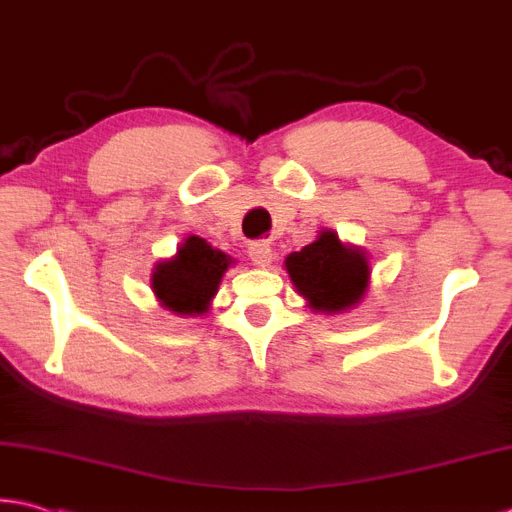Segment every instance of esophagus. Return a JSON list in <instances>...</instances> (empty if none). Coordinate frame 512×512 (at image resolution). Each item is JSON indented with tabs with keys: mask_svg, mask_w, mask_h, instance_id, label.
<instances>
[{
	"mask_svg": "<svg viewBox=\"0 0 512 512\" xmlns=\"http://www.w3.org/2000/svg\"><path fill=\"white\" fill-rule=\"evenodd\" d=\"M248 257L255 266H262V269H266V266H271V262H273V248L266 241H255V243H250Z\"/></svg>",
	"mask_w": 512,
	"mask_h": 512,
	"instance_id": "esophagus-1",
	"label": "esophagus"
}]
</instances>
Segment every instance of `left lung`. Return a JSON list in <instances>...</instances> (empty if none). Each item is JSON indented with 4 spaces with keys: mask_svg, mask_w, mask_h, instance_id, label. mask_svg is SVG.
<instances>
[{
    "mask_svg": "<svg viewBox=\"0 0 512 512\" xmlns=\"http://www.w3.org/2000/svg\"><path fill=\"white\" fill-rule=\"evenodd\" d=\"M287 273L307 307L337 314L358 305L369 287V262L360 248L344 246L332 230L285 259Z\"/></svg>",
    "mask_w": 512,
    "mask_h": 512,
    "instance_id": "obj_1",
    "label": "left lung"
}]
</instances>
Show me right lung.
I'll list each match as a JSON object with an SVG mask.
<instances>
[{
    "instance_id": "add662e5",
    "label": "right lung",
    "mask_w": 512,
    "mask_h": 512,
    "mask_svg": "<svg viewBox=\"0 0 512 512\" xmlns=\"http://www.w3.org/2000/svg\"><path fill=\"white\" fill-rule=\"evenodd\" d=\"M230 264V255L212 248L205 239L189 237L173 259L154 266L150 285L161 307L182 316H198L209 310Z\"/></svg>"
}]
</instances>
